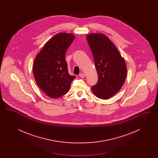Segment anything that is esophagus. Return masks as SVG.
I'll return each instance as SVG.
<instances>
[{"label":"esophagus","mask_w":158,"mask_h":158,"mask_svg":"<svg viewBox=\"0 0 158 158\" xmlns=\"http://www.w3.org/2000/svg\"><path fill=\"white\" fill-rule=\"evenodd\" d=\"M79 76H80L81 77H82V78H83V77H85V73H81V74L79 75Z\"/></svg>","instance_id":"1"}]
</instances>
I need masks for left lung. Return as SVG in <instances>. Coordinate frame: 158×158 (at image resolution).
<instances>
[{
  "label": "left lung",
  "mask_w": 158,
  "mask_h": 158,
  "mask_svg": "<svg viewBox=\"0 0 158 158\" xmlns=\"http://www.w3.org/2000/svg\"><path fill=\"white\" fill-rule=\"evenodd\" d=\"M86 39L97 71V83L92 87L95 95L108 99L120 90L127 76V67L116 47L104 34L94 33Z\"/></svg>",
  "instance_id": "8db88e82"
}]
</instances>
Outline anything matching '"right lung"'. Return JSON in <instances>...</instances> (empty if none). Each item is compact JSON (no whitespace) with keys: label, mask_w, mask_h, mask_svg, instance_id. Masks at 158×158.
Returning <instances> with one entry per match:
<instances>
[{"label":"right lung","mask_w":158,"mask_h":158,"mask_svg":"<svg viewBox=\"0 0 158 158\" xmlns=\"http://www.w3.org/2000/svg\"><path fill=\"white\" fill-rule=\"evenodd\" d=\"M75 39L74 35L59 33L45 43L35 58L33 73L40 88L52 98L67 94L75 76L68 73L65 53Z\"/></svg>","instance_id":"right-lung-1"}]
</instances>
